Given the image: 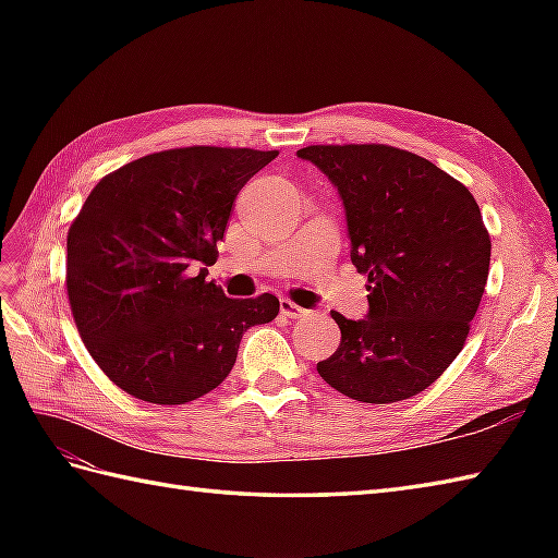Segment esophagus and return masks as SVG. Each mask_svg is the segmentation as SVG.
Listing matches in <instances>:
<instances>
[{"instance_id": "1", "label": "esophagus", "mask_w": 558, "mask_h": 558, "mask_svg": "<svg viewBox=\"0 0 558 558\" xmlns=\"http://www.w3.org/2000/svg\"><path fill=\"white\" fill-rule=\"evenodd\" d=\"M280 314H286L288 318H302V316H306L310 312L302 310L300 304H294L290 300H280Z\"/></svg>"}]
</instances>
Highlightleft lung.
Segmentation results:
<instances>
[{
    "instance_id": "left-lung-1",
    "label": "left lung",
    "mask_w": 558,
    "mask_h": 558,
    "mask_svg": "<svg viewBox=\"0 0 558 558\" xmlns=\"http://www.w3.org/2000/svg\"><path fill=\"white\" fill-rule=\"evenodd\" d=\"M338 186L366 272L369 316L333 312L340 345L316 364L328 386L360 402L408 400L458 357L489 278L492 240L465 184L417 153L386 144L306 146Z\"/></svg>"
}]
</instances>
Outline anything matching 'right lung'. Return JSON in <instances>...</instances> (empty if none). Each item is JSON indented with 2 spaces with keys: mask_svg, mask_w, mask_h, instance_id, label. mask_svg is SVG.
I'll return each mask as SVG.
<instances>
[{
  "mask_svg": "<svg viewBox=\"0 0 558 558\" xmlns=\"http://www.w3.org/2000/svg\"><path fill=\"white\" fill-rule=\"evenodd\" d=\"M278 150L189 146L105 174L66 234V294L81 340L114 386L184 405L232 372L246 328L280 312L270 292L230 300L208 268L236 194Z\"/></svg>",
  "mask_w": 558,
  "mask_h": 558,
  "instance_id": "obj_1",
  "label": "right lung"
}]
</instances>
